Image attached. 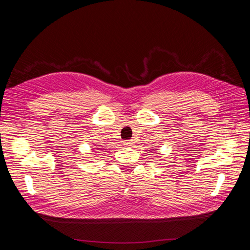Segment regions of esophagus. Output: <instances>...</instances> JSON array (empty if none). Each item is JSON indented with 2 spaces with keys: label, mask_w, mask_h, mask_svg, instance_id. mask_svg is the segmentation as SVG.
<instances>
[{
  "label": "esophagus",
  "mask_w": 250,
  "mask_h": 250,
  "mask_svg": "<svg viewBox=\"0 0 250 250\" xmlns=\"http://www.w3.org/2000/svg\"><path fill=\"white\" fill-rule=\"evenodd\" d=\"M124 145L126 147H131L133 145V142L132 141H126V142H124Z\"/></svg>",
  "instance_id": "34e87169"
}]
</instances>
